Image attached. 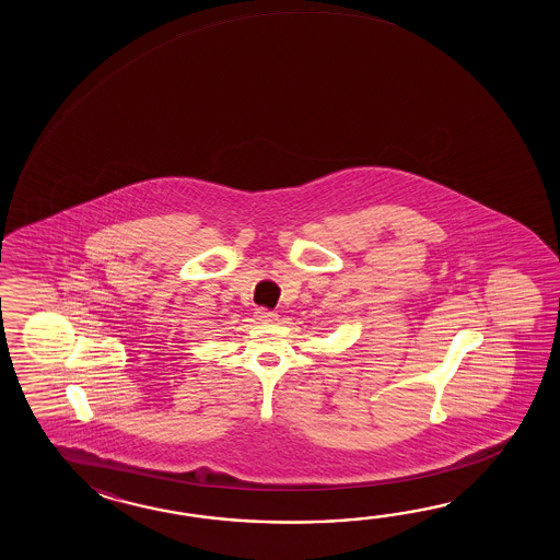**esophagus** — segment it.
I'll list each match as a JSON object with an SVG mask.
<instances>
[{
    "instance_id": "34e87169",
    "label": "esophagus",
    "mask_w": 560,
    "mask_h": 560,
    "mask_svg": "<svg viewBox=\"0 0 560 560\" xmlns=\"http://www.w3.org/2000/svg\"><path fill=\"white\" fill-rule=\"evenodd\" d=\"M254 314H256V320L260 322H275L278 318V314L272 310L258 308Z\"/></svg>"
}]
</instances>
